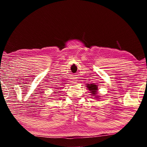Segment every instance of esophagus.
I'll list each match as a JSON object with an SVG mask.
<instances>
[{"instance_id":"34e87169","label":"esophagus","mask_w":147,"mask_h":147,"mask_svg":"<svg viewBox=\"0 0 147 147\" xmlns=\"http://www.w3.org/2000/svg\"><path fill=\"white\" fill-rule=\"evenodd\" d=\"M71 82H73V84H74V83H75V82H74V81H72Z\"/></svg>"}]
</instances>
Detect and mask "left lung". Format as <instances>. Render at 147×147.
Instances as JSON below:
<instances>
[{
	"label": "left lung",
	"instance_id": "left-lung-1",
	"mask_svg": "<svg viewBox=\"0 0 147 147\" xmlns=\"http://www.w3.org/2000/svg\"><path fill=\"white\" fill-rule=\"evenodd\" d=\"M87 87L88 88L89 90L91 91V93L92 94H93L94 96L98 97V96H96V94H97L96 93V92H97V90H98L97 86L95 85V84H88V85H87Z\"/></svg>",
	"mask_w": 147,
	"mask_h": 147
}]
</instances>
